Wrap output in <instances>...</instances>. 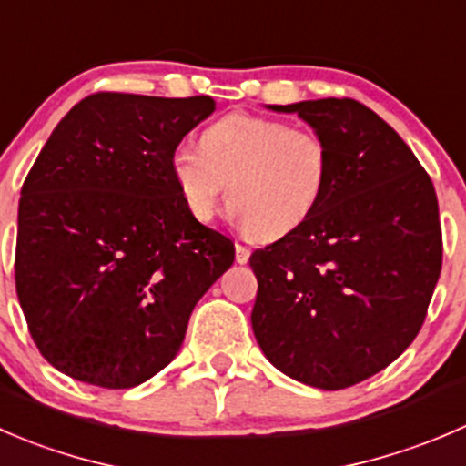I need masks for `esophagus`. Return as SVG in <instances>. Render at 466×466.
I'll return each instance as SVG.
<instances>
[{"label":"esophagus","mask_w":466,"mask_h":466,"mask_svg":"<svg viewBox=\"0 0 466 466\" xmlns=\"http://www.w3.org/2000/svg\"><path fill=\"white\" fill-rule=\"evenodd\" d=\"M237 264H248V259H250V248L243 246V243H237Z\"/></svg>","instance_id":"1"}]
</instances>
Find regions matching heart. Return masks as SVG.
Segmentation results:
<instances>
[{
	"label": "heart",
	"instance_id": "b5f03b06",
	"mask_svg": "<svg viewBox=\"0 0 466 466\" xmlns=\"http://www.w3.org/2000/svg\"><path fill=\"white\" fill-rule=\"evenodd\" d=\"M332 170L329 143L314 129L232 113L209 125L200 150L170 155V175L196 220H211L225 184L234 216L257 238L296 232L325 196Z\"/></svg>",
	"mask_w": 466,
	"mask_h": 466
}]
</instances>
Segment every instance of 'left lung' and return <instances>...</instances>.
I'll return each instance as SVG.
<instances>
[{
    "instance_id": "left-lung-1",
    "label": "left lung",
    "mask_w": 466,
    "mask_h": 466,
    "mask_svg": "<svg viewBox=\"0 0 466 466\" xmlns=\"http://www.w3.org/2000/svg\"><path fill=\"white\" fill-rule=\"evenodd\" d=\"M298 113L332 152L325 196L255 250L252 329L268 362L319 390L390 367L414 341L441 273L435 187L403 138L350 97L270 106Z\"/></svg>"
}]
</instances>
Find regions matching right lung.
I'll list each match as a JSON object with an SVG mask.
<instances>
[{
	"mask_svg": "<svg viewBox=\"0 0 466 466\" xmlns=\"http://www.w3.org/2000/svg\"><path fill=\"white\" fill-rule=\"evenodd\" d=\"M216 102L95 93L66 113L22 184L15 289L40 355L129 390L177 355L234 243L193 218L170 155Z\"/></svg>",
	"mask_w": 466,
	"mask_h": 466,
	"instance_id": "1",
	"label": "right lung"
}]
</instances>
